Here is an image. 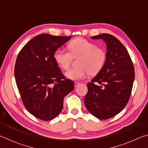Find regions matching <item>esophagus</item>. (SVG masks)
I'll return each mask as SVG.
<instances>
[{
	"label": "esophagus",
	"instance_id": "esophagus-1",
	"mask_svg": "<svg viewBox=\"0 0 148 148\" xmlns=\"http://www.w3.org/2000/svg\"><path fill=\"white\" fill-rule=\"evenodd\" d=\"M80 85V83H79V82H75L74 83V87H78V86Z\"/></svg>",
	"mask_w": 148,
	"mask_h": 148
}]
</instances>
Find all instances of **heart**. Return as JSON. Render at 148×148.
Here are the masks:
<instances>
[{
	"label": "heart",
	"mask_w": 148,
	"mask_h": 148,
	"mask_svg": "<svg viewBox=\"0 0 148 148\" xmlns=\"http://www.w3.org/2000/svg\"><path fill=\"white\" fill-rule=\"evenodd\" d=\"M70 52L58 49L53 53V58L58 65L63 70L68 69L72 58H78L77 68L69 69L65 72V76L71 80H78L85 77L88 73L96 75L106 63L107 54L101 48L96 47L95 43L83 37H77L69 42Z\"/></svg>",
	"instance_id": "heart-1"
}]
</instances>
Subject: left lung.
I'll return each mask as SVG.
<instances>
[{
    "mask_svg": "<svg viewBox=\"0 0 148 148\" xmlns=\"http://www.w3.org/2000/svg\"><path fill=\"white\" fill-rule=\"evenodd\" d=\"M91 38L106 42L107 59L103 69L88 83L84 103L93 116L106 120L116 116L127 105L135 79V69L127 49L114 36L102 34Z\"/></svg>",
    "mask_w": 148,
    "mask_h": 148,
    "instance_id": "1",
    "label": "left lung"
}]
</instances>
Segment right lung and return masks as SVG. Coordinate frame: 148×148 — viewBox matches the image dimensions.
Returning a JSON list of instances; mask_svg holds the SVG:
<instances>
[{"mask_svg": "<svg viewBox=\"0 0 148 148\" xmlns=\"http://www.w3.org/2000/svg\"><path fill=\"white\" fill-rule=\"evenodd\" d=\"M71 36L42 34L21 49L15 65V78L24 106L40 120L48 121L62 111L63 99L74 89L53 58L55 51Z\"/></svg>", "mask_w": 148, "mask_h": 148, "instance_id": "obj_1", "label": "right lung"}]
</instances>
